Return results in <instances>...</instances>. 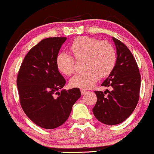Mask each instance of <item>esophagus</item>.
<instances>
[{"label": "esophagus", "mask_w": 154, "mask_h": 154, "mask_svg": "<svg viewBox=\"0 0 154 154\" xmlns=\"http://www.w3.org/2000/svg\"><path fill=\"white\" fill-rule=\"evenodd\" d=\"M80 92H81V94L85 95V93H87L88 91H85V90H81Z\"/></svg>", "instance_id": "1"}]
</instances>
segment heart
<instances>
[{
	"label": "heart",
	"instance_id": "1",
	"mask_svg": "<svg viewBox=\"0 0 154 154\" xmlns=\"http://www.w3.org/2000/svg\"><path fill=\"white\" fill-rule=\"evenodd\" d=\"M69 49L77 59H85L84 68L87 69L77 74L70 79V85L73 88H91L100 76L107 77L116 66V51L109 42L86 36L79 37L73 40ZM56 65L58 70L64 75H71L75 71V60L65 51L57 54Z\"/></svg>",
	"mask_w": 154,
	"mask_h": 154
}]
</instances>
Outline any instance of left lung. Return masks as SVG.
<instances>
[{"mask_svg": "<svg viewBox=\"0 0 154 154\" xmlns=\"http://www.w3.org/2000/svg\"><path fill=\"white\" fill-rule=\"evenodd\" d=\"M116 49V63L101 84L111 87V91L106 90L95 91L97 102L93 112L100 122L108 125L123 122L131 115L139 100L140 88V74L133 55L123 43L112 38ZM107 91L108 94H106Z\"/></svg>", "mask_w": 154, "mask_h": 154, "instance_id": "8db88e82", "label": "left lung"}]
</instances>
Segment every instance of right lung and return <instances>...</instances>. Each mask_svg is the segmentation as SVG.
Masks as SVG:
<instances>
[{
	"instance_id": "add662e5",
	"label": "right lung",
	"mask_w": 154,
	"mask_h": 154,
	"mask_svg": "<svg viewBox=\"0 0 154 154\" xmlns=\"http://www.w3.org/2000/svg\"><path fill=\"white\" fill-rule=\"evenodd\" d=\"M66 40L48 38L41 40L26 55L17 76L23 111L35 125L45 129L62 125L81 96L77 88L58 92L66 80L56 68V58Z\"/></svg>"
}]
</instances>
